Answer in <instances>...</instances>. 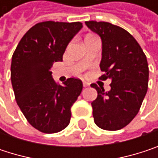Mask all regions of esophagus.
<instances>
[{
    "label": "esophagus",
    "mask_w": 158,
    "mask_h": 158,
    "mask_svg": "<svg viewBox=\"0 0 158 158\" xmlns=\"http://www.w3.org/2000/svg\"><path fill=\"white\" fill-rule=\"evenodd\" d=\"M83 86H84V87H89V83L87 82V81H83Z\"/></svg>",
    "instance_id": "1"
}]
</instances>
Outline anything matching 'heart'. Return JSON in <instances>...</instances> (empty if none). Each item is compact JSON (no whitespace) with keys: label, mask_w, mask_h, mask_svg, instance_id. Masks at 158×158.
I'll return each instance as SVG.
<instances>
[{"label":"heart","mask_w":158,"mask_h":158,"mask_svg":"<svg viewBox=\"0 0 158 158\" xmlns=\"http://www.w3.org/2000/svg\"><path fill=\"white\" fill-rule=\"evenodd\" d=\"M94 36H95V35H87V36H86V38H89V37H94ZM86 38H85V39H86Z\"/></svg>","instance_id":"obj_1"}]
</instances>
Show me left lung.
<instances>
[{"instance_id": "1", "label": "left lung", "mask_w": 158, "mask_h": 158, "mask_svg": "<svg viewBox=\"0 0 158 158\" xmlns=\"http://www.w3.org/2000/svg\"><path fill=\"white\" fill-rule=\"evenodd\" d=\"M86 25L101 36L102 42L100 77L111 80L110 89L93 83L98 96L91 102L94 123L103 130L117 131L136 116L148 88L149 69L146 56L135 39L123 28L107 22L88 21Z\"/></svg>"}]
</instances>
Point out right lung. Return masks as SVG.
Listing matches in <instances>:
<instances>
[{
  "instance_id": "obj_1",
  "label": "right lung",
  "mask_w": 158,
  "mask_h": 158,
  "mask_svg": "<svg viewBox=\"0 0 158 158\" xmlns=\"http://www.w3.org/2000/svg\"><path fill=\"white\" fill-rule=\"evenodd\" d=\"M80 22L47 21L35 24L22 37L12 57L11 80L19 108L28 123L45 134L65 129L71 106L82 90V81L69 78L64 85L52 79L51 68L62 61Z\"/></svg>"
}]
</instances>
